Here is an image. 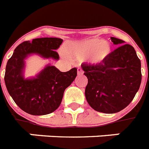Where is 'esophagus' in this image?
<instances>
[{
    "label": "esophagus",
    "mask_w": 149,
    "mask_h": 149,
    "mask_svg": "<svg viewBox=\"0 0 149 149\" xmlns=\"http://www.w3.org/2000/svg\"><path fill=\"white\" fill-rule=\"evenodd\" d=\"M77 73H78V75H83L84 74V70H82L81 68H78V70H77Z\"/></svg>",
    "instance_id": "34e87169"
}]
</instances>
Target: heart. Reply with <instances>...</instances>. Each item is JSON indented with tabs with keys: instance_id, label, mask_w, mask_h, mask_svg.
<instances>
[{
	"instance_id": "heart-1",
	"label": "heart",
	"mask_w": 149,
	"mask_h": 149,
	"mask_svg": "<svg viewBox=\"0 0 149 149\" xmlns=\"http://www.w3.org/2000/svg\"><path fill=\"white\" fill-rule=\"evenodd\" d=\"M111 47L108 43L102 42L98 38L85 39L79 42L73 43L66 48V53L78 59L86 58L90 54L91 61L99 63L110 53Z\"/></svg>"
}]
</instances>
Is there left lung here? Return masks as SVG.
I'll use <instances>...</instances> for the list:
<instances>
[{
  "label": "left lung",
  "mask_w": 149,
  "mask_h": 149,
  "mask_svg": "<svg viewBox=\"0 0 149 149\" xmlns=\"http://www.w3.org/2000/svg\"><path fill=\"white\" fill-rule=\"evenodd\" d=\"M117 49L97 64H82L88 79L85 89L90 106L98 112L113 113L125 109L134 99L141 82V61L125 41L111 37Z\"/></svg>",
  "instance_id": "left-lung-1"
}]
</instances>
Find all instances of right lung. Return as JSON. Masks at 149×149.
Here are the masks:
<instances>
[{
  "mask_svg": "<svg viewBox=\"0 0 149 149\" xmlns=\"http://www.w3.org/2000/svg\"><path fill=\"white\" fill-rule=\"evenodd\" d=\"M63 42L58 38H40L25 41L17 45L6 65L4 82L15 104L31 115H45L58 108L64 91L77 75V68L60 72L53 65H47L36 78L24 79L22 76L24 59L37 53L44 58L58 59L56 51Z\"/></svg>",
  "mask_w": 149,
  "mask_h": 149,
  "instance_id": "1",
  "label": "right lung"
}]
</instances>
